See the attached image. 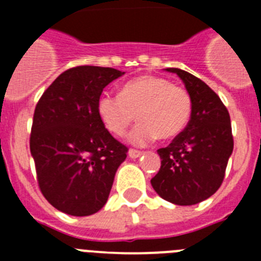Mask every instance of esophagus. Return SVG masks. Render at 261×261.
<instances>
[{
	"label": "esophagus",
	"mask_w": 261,
	"mask_h": 261,
	"mask_svg": "<svg viewBox=\"0 0 261 261\" xmlns=\"http://www.w3.org/2000/svg\"><path fill=\"white\" fill-rule=\"evenodd\" d=\"M128 154H129V156H130V158L136 159V158H138L140 155H142V151L135 150V149H130V150L128 151Z\"/></svg>",
	"instance_id": "1"
}]
</instances>
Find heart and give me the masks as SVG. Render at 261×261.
<instances>
[{
  "instance_id": "heart-1",
  "label": "heart",
  "mask_w": 261,
  "mask_h": 261,
  "mask_svg": "<svg viewBox=\"0 0 261 261\" xmlns=\"http://www.w3.org/2000/svg\"><path fill=\"white\" fill-rule=\"evenodd\" d=\"M106 128L115 136H124L135 121L129 141L142 146L156 137L172 140L183 132L192 115V98L184 87L171 85L166 78L138 75L123 85L120 93L105 91L96 105Z\"/></svg>"
}]
</instances>
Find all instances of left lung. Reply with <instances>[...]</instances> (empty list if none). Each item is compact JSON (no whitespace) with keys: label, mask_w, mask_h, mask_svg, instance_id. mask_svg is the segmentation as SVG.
<instances>
[{"label":"left lung","mask_w":261,"mask_h":261,"mask_svg":"<svg viewBox=\"0 0 261 261\" xmlns=\"http://www.w3.org/2000/svg\"><path fill=\"white\" fill-rule=\"evenodd\" d=\"M183 81L192 98V115L183 132L159 149L161 168L154 191L175 205H195L217 192L225 177L234 140L227 108L208 85L177 68L166 69Z\"/></svg>","instance_id":"obj_1"}]
</instances>
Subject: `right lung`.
<instances>
[{
    "label": "right lung",
    "instance_id": "add662e5",
    "mask_svg": "<svg viewBox=\"0 0 261 261\" xmlns=\"http://www.w3.org/2000/svg\"><path fill=\"white\" fill-rule=\"evenodd\" d=\"M124 71L75 66L61 73L39 99L30 150L40 191L52 206L75 217L105 206L128 147L98 115L99 96Z\"/></svg>",
    "mask_w": 261,
    "mask_h": 261
}]
</instances>
